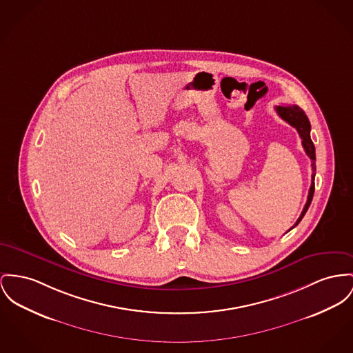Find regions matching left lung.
Masks as SVG:
<instances>
[{"mask_svg": "<svg viewBox=\"0 0 353 353\" xmlns=\"http://www.w3.org/2000/svg\"><path fill=\"white\" fill-rule=\"evenodd\" d=\"M277 114L280 115V118L283 119L286 123H289L292 127H294L303 141V147L305 150L306 155L310 158L312 161V183L309 188V194H307V201H306L304 210L301 212L300 218L297 219L296 225L297 226L300 223V221L304 218L305 212H307L310 202L313 199V194H314V175H316V150H314V144L310 139V123L309 119L305 115V112L299 107V105H277L276 107ZM293 226V228H294Z\"/></svg>", "mask_w": 353, "mask_h": 353, "instance_id": "obj_1", "label": "left lung"}]
</instances>
